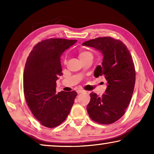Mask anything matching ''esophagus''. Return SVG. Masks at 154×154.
Returning a JSON list of instances; mask_svg holds the SVG:
<instances>
[{
    "label": "esophagus",
    "instance_id": "esophagus-1",
    "mask_svg": "<svg viewBox=\"0 0 154 154\" xmlns=\"http://www.w3.org/2000/svg\"><path fill=\"white\" fill-rule=\"evenodd\" d=\"M77 92L78 94H82V93H83V92H85V91H84V90H78L77 91Z\"/></svg>",
    "mask_w": 154,
    "mask_h": 154
}]
</instances>
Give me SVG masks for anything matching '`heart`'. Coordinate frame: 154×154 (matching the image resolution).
I'll return each instance as SVG.
<instances>
[{
  "mask_svg": "<svg viewBox=\"0 0 154 154\" xmlns=\"http://www.w3.org/2000/svg\"><path fill=\"white\" fill-rule=\"evenodd\" d=\"M88 56H92V54H91L90 51H82L79 52V57L80 60H82L83 58H86Z\"/></svg>",
  "mask_w": 154,
  "mask_h": 154,
  "instance_id": "heart-1",
  "label": "heart"
}]
</instances>
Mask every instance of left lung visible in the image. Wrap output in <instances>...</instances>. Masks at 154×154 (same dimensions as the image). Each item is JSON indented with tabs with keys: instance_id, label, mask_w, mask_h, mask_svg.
Listing matches in <instances>:
<instances>
[{
	"instance_id": "1",
	"label": "left lung",
	"mask_w": 154,
	"mask_h": 154,
	"mask_svg": "<svg viewBox=\"0 0 154 154\" xmlns=\"http://www.w3.org/2000/svg\"><path fill=\"white\" fill-rule=\"evenodd\" d=\"M82 45L103 54L102 65L96 66L94 77L104 76L107 81L105 94L101 97L90 94L88 113L99 124H113L124 116L133 94L136 73L132 58L125 44L109 36L87 41Z\"/></svg>"
}]
</instances>
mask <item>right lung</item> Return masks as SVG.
<instances>
[{"mask_svg": "<svg viewBox=\"0 0 154 154\" xmlns=\"http://www.w3.org/2000/svg\"><path fill=\"white\" fill-rule=\"evenodd\" d=\"M77 40L49 38L34 47L24 72V92L36 119L48 128L62 124L69 114L77 94L56 93V81L62 75L60 56Z\"/></svg>", "mask_w": 154, "mask_h": 154, "instance_id": "right-lung-1", "label": "right lung"}]
</instances>
